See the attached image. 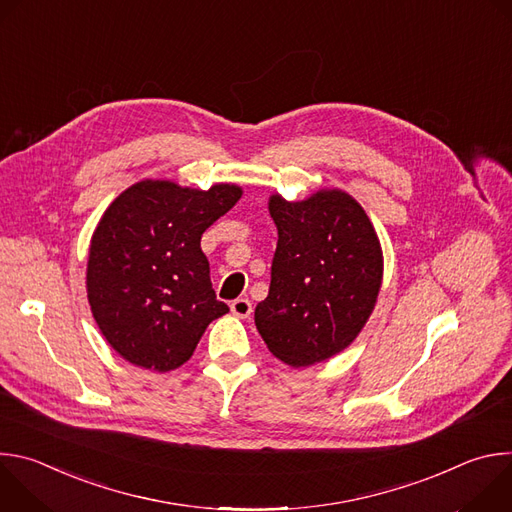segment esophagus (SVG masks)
I'll return each mask as SVG.
<instances>
[{"label": "esophagus", "mask_w": 512, "mask_h": 512, "mask_svg": "<svg viewBox=\"0 0 512 512\" xmlns=\"http://www.w3.org/2000/svg\"><path fill=\"white\" fill-rule=\"evenodd\" d=\"M231 312L235 316H239V318H249L251 312H253V306H251V302L247 298H239V300H235L231 304Z\"/></svg>", "instance_id": "34e87169"}]
</instances>
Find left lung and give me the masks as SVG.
Returning a JSON list of instances; mask_svg holds the SVG:
<instances>
[{
	"mask_svg": "<svg viewBox=\"0 0 512 512\" xmlns=\"http://www.w3.org/2000/svg\"><path fill=\"white\" fill-rule=\"evenodd\" d=\"M277 227L269 294L255 326L289 367L332 358L367 324L383 281V251L367 212L346 192L269 198Z\"/></svg>",
	"mask_w": 512,
	"mask_h": 512,
	"instance_id": "obj_1",
	"label": "left lung"
}]
</instances>
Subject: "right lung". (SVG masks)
I'll use <instances>...</instances> for the list:
<instances>
[{
	"label": "right lung",
	"instance_id": "right-lung-1",
	"mask_svg": "<svg viewBox=\"0 0 512 512\" xmlns=\"http://www.w3.org/2000/svg\"><path fill=\"white\" fill-rule=\"evenodd\" d=\"M241 194L235 184L141 180L109 204L89 247L87 296L101 334L127 362L174 371L229 312L216 300L200 237Z\"/></svg>",
	"mask_w": 512,
	"mask_h": 512
}]
</instances>
